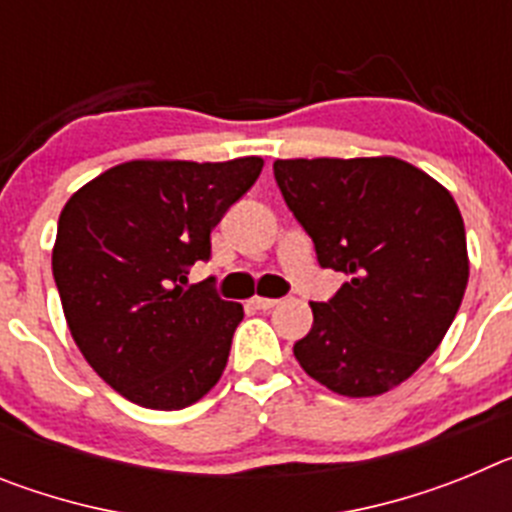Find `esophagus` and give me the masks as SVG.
Masks as SVG:
<instances>
[{"label": "esophagus", "mask_w": 512, "mask_h": 512, "mask_svg": "<svg viewBox=\"0 0 512 512\" xmlns=\"http://www.w3.org/2000/svg\"><path fill=\"white\" fill-rule=\"evenodd\" d=\"M251 305L256 307V310H271V307H277L279 300H274V297H251Z\"/></svg>", "instance_id": "34e87169"}]
</instances>
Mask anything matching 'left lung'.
I'll use <instances>...</instances> for the list:
<instances>
[{"instance_id":"obj_1","label":"left lung","mask_w":512,"mask_h":512,"mask_svg":"<svg viewBox=\"0 0 512 512\" xmlns=\"http://www.w3.org/2000/svg\"><path fill=\"white\" fill-rule=\"evenodd\" d=\"M274 176L320 266L348 277L328 302H310L295 359L343 397L395 390L436 351L467 289L454 197L395 156L279 158Z\"/></svg>"}]
</instances>
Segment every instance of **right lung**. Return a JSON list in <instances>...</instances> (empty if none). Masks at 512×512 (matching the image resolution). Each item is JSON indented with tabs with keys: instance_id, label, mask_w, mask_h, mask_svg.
Here are the masks:
<instances>
[{
	"instance_id": "obj_1",
	"label": "right lung",
	"mask_w": 512,
	"mask_h": 512,
	"mask_svg": "<svg viewBox=\"0 0 512 512\" xmlns=\"http://www.w3.org/2000/svg\"><path fill=\"white\" fill-rule=\"evenodd\" d=\"M264 169V158L220 164L125 161L71 194L58 217L53 279L76 346L125 400L182 410L223 377L243 305L212 279L187 287L210 233Z\"/></svg>"
}]
</instances>
